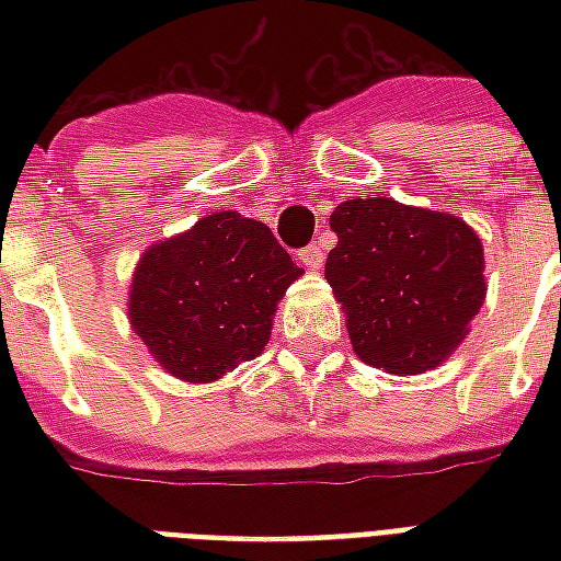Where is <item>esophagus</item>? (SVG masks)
Returning <instances> with one entry per match:
<instances>
[{"label": "esophagus", "instance_id": "obj_1", "mask_svg": "<svg viewBox=\"0 0 561 561\" xmlns=\"http://www.w3.org/2000/svg\"><path fill=\"white\" fill-rule=\"evenodd\" d=\"M300 261H304L306 270H321L324 264V252H321V245H306L304 252H300Z\"/></svg>", "mask_w": 561, "mask_h": 561}]
</instances>
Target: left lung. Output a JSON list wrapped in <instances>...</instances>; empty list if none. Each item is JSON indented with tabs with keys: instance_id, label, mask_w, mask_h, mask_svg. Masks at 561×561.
Returning a JSON list of instances; mask_svg holds the SVG:
<instances>
[{
	"instance_id": "8db88e82",
	"label": "left lung",
	"mask_w": 561,
	"mask_h": 561,
	"mask_svg": "<svg viewBox=\"0 0 561 561\" xmlns=\"http://www.w3.org/2000/svg\"><path fill=\"white\" fill-rule=\"evenodd\" d=\"M324 276L342 304L354 354L393 376L442 366L469 336L486 297L471 225L393 197L342 201Z\"/></svg>"
}]
</instances>
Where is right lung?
<instances>
[{
    "instance_id": "add662e5",
    "label": "right lung",
    "mask_w": 561,
    "mask_h": 561,
    "mask_svg": "<svg viewBox=\"0 0 561 561\" xmlns=\"http://www.w3.org/2000/svg\"><path fill=\"white\" fill-rule=\"evenodd\" d=\"M300 276L264 221L221 209L144 249L128 321L164 373L209 385L264 352L276 306Z\"/></svg>"
}]
</instances>
